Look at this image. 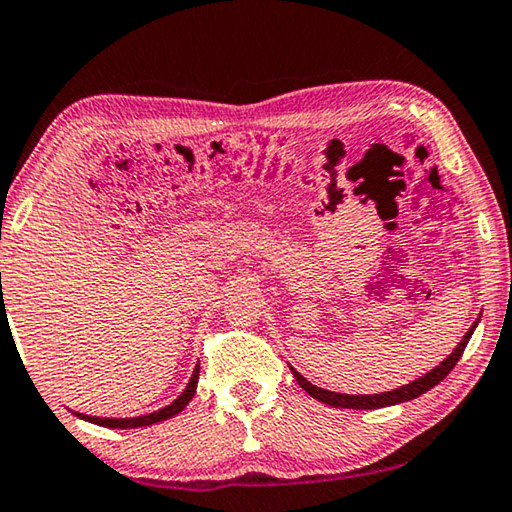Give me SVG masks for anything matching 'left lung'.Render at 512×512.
Masks as SVG:
<instances>
[{
  "label": "left lung",
  "mask_w": 512,
  "mask_h": 512,
  "mask_svg": "<svg viewBox=\"0 0 512 512\" xmlns=\"http://www.w3.org/2000/svg\"><path fill=\"white\" fill-rule=\"evenodd\" d=\"M477 324H479V321H474L468 333H465V337L459 342V346L454 348V353L447 355V360L438 364L436 369H432L427 375H423V378H418V380H414L411 384H405V387L393 389V391H387V393H375V396H344V393H333V391H326V389L315 387V384L303 378L299 371L292 369V375H294V378H297V382L301 384L303 391L310 393V396L317 398L319 402H326V405H330V407H342V409H380V407H391V405H398V402H407V400H414L418 396H423L425 391L434 389L438 382H443L445 375L450 373L454 366H456V362L461 360V355L465 351V346H468L470 337L474 333V328H477Z\"/></svg>",
  "instance_id": "8db88e82"
}]
</instances>
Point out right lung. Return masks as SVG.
I'll return each instance as SVG.
<instances>
[{
	"label": "right lung",
	"instance_id": "right-lung-1",
	"mask_svg": "<svg viewBox=\"0 0 512 512\" xmlns=\"http://www.w3.org/2000/svg\"><path fill=\"white\" fill-rule=\"evenodd\" d=\"M197 378H200V364H197V369L193 371V378L188 382V387L184 389L182 396H179L175 402H170L168 407L155 411V414H148V416H139V418H96V416H83V414H76L87 423H94V425H101V427H110V429H132V427H148V425H155L161 423V420H168L177 416L179 411H182L191 398L195 396V387H197Z\"/></svg>",
	"mask_w": 512,
	"mask_h": 512
}]
</instances>
